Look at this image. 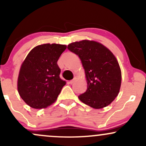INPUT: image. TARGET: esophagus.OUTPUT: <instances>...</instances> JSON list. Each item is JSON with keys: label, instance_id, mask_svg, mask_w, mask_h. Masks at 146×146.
Returning a JSON list of instances; mask_svg holds the SVG:
<instances>
[{"label": "esophagus", "instance_id": "obj_1", "mask_svg": "<svg viewBox=\"0 0 146 146\" xmlns=\"http://www.w3.org/2000/svg\"><path fill=\"white\" fill-rule=\"evenodd\" d=\"M75 80H76V78H73V80H71V81L68 82V84H73L75 82Z\"/></svg>", "mask_w": 146, "mask_h": 146}]
</instances>
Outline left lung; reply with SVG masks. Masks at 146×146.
<instances>
[{"label":"left lung","mask_w":146,"mask_h":146,"mask_svg":"<svg viewBox=\"0 0 146 146\" xmlns=\"http://www.w3.org/2000/svg\"><path fill=\"white\" fill-rule=\"evenodd\" d=\"M78 55L85 71L87 89L78 98L95 109L109 105L118 95L121 73L118 62L108 48L95 41L82 40L68 45Z\"/></svg>","instance_id":"left-lung-1"}]
</instances>
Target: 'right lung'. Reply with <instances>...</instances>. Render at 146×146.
Here are the masks:
<instances>
[{
  "label": "right lung",
  "mask_w": 146,
  "mask_h": 146,
  "mask_svg": "<svg viewBox=\"0 0 146 146\" xmlns=\"http://www.w3.org/2000/svg\"><path fill=\"white\" fill-rule=\"evenodd\" d=\"M66 45L44 44L29 52L20 69L18 91L31 108H44L56 102L66 82L60 78L57 62Z\"/></svg>",
  "instance_id": "obj_1"
}]
</instances>
